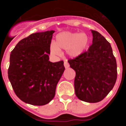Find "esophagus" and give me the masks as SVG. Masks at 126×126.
<instances>
[{
	"instance_id": "1",
	"label": "esophagus",
	"mask_w": 126,
	"mask_h": 126,
	"mask_svg": "<svg viewBox=\"0 0 126 126\" xmlns=\"http://www.w3.org/2000/svg\"><path fill=\"white\" fill-rule=\"evenodd\" d=\"M64 67H65V69L69 68V63L67 62V61H64Z\"/></svg>"
}]
</instances>
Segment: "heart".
Segmentation results:
<instances>
[{"mask_svg":"<svg viewBox=\"0 0 126 126\" xmlns=\"http://www.w3.org/2000/svg\"><path fill=\"white\" fill-rule=\"evenodd\" d=\"M88 43L89 37L86 33L63 32L57 35L55 42H51L50 49L55 55H61V49L66 50L69 57L76 58L83 53Z\"/></svg>","mask_w":126,"mask_h":126,"instance_id":"b5f03b06","label":"heart"}]
</instances>
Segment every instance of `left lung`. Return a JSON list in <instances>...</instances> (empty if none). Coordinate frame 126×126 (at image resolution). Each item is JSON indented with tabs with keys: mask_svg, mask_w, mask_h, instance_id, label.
<instances>
[{
	"mask_svg": "<svg viewBox=\"0 0 126 126\" xmlns=\"http://www.w3.org/2000/svg\"><path fill=\"white\" fill-rule=\"evenodd\" d=\"M91 32L93 41L88 50L68 62L76 72L74 90L77 97L88 103H96L112 90L117 72L110 43L96 31Z\"/></svg>",
	"mask_w": 126,
	"mask_h": 126,
	"instance_id": "left-lung-1",
	"label": "left lung"
}]
</instances>
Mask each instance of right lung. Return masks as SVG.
<instances>
[{"label":"right lung","mask_w":126,"mask_h":126,"mask_svg":"<svg viewBox=\"0 0 126 126\" xmlns=\"http://www.w3.org/2000/svg\"><path fill=\"white\" fill-rule=\"evenodd\" d=\"M54 30L37 32L22 39L10 54L8 78L17 97L33 105L49 103L64 73V62L49 61Z\"/></svg>","instance_id":"right-lung-1"}]
</instances>
